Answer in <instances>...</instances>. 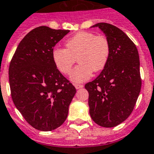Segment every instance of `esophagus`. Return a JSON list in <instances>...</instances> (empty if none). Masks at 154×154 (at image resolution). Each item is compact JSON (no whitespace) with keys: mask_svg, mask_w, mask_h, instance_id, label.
I'll return each instance as SVG.
<instances>
[{"mask_svg":"<svg viewBox=\"0 0 154 154\" xmlns=\"http://www.w3.org/2000/svg\"><path fill=\"white\" fill-rule=\"evenodd\" d=\"M74 86H75V88H77V89H79V88H83V85H80V84H75Z\"/></svg>","mask_w":154,"mask_h":154,"instance_id":"esophagus-1","label":"esophagus"}]
</instances>
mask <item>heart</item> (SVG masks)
<instances>
[{
  "label": "heart",
  "instance_id": "heart-1",
  "mask_svg": "<svg viewBox=\"0 0 154 154\" xmlns=\"http://www.w3.org/2000/svg\"><path fill=\"white\" fill-rule=\"evenodd\" d=\"M66 48H55L52 53L54 65L64 75L72 70L77 58L79 65L72 71L70 80L80 83L89 79L92 72L103 70L111 53L110 42L104 35L80 32L66 42Z\"/></svg>",
  "mask_w": 154,
  "mask_h": 154
}]
</instances>
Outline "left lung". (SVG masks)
<instances>
[{
  "label": "left lung",
  "mask_w": 154,
  "mask_h": 154,
  "mask_svg": "<svg viewBox=\"0 0 154 154\" xmlns=\"http://www.w3.org/2000/svg\"><path fill=\"white\" fill-rule=\"evenodd\" d=\"M98 27L110 42L111 53L100 74L88 82L91 118L103 127H114L125 121L135 106L142 79L138 49L131 38L116 26L99 23Z\"/></svg>",
  "instance_id": "left-lung-1"
}]
</instances>
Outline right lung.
Instances as JSON below:
<instances>
[{
	"label": "right lung",
	"mask_w": 154,
	"mask_h": 154,
	"mask_svg": "<svg viewBox=\"0 0 154 154\" xmlns=\"http://www.w3.org/2000/svg\"><path fill=\"white\" fill-rule=\"evenodd\" d=\"M69 32L36 27L21 40L10 62L13 103L25 120L38 131H53L65 122L77 92L52 57L54 46Z\"/></svg>",
	"instance_id": "right-lung-1"
}]
</instances>
